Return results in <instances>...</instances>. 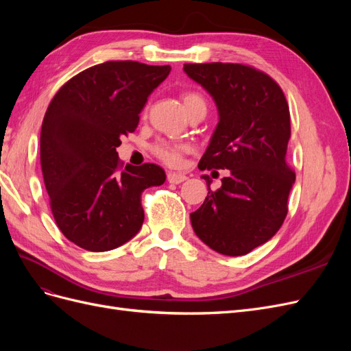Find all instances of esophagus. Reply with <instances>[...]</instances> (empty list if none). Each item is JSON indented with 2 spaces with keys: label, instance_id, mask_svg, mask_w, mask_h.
Listing matches in <instances>:
<instances>
[{
  "label": "esophagus",
  "instance_id": "1",
  "mask_svg": "<svg viewBox=\"0 0 351 351\" xmlns=\"http://www.w3.org/2000/svg\"><path fill=\"white\" fill-rule=\"evenodd\" d=\"M167 180H168V183H171V184H180V183L186 182L187 177L184 174H180V173H168Z\"/></svg>",
  "mask_w": 351,
  "mask_h": 351
}]
</instances>
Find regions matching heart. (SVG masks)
I'll list each match as a JSON object with an SVG mask.
<instances>
[{
	"mask_svg": "<svg viewBox=\"0 0 351 351\" xmlns=\"http://www.w3.org/2000/svg\"><path fill=\"white\" fill-rule=\"evenodd\" d=\"M199 102H204V98H202L200 95L196 92H187L183 95V104H184L186 110L189 107H192L193 104H199ZM186 149H187L186 145L169 143V142H158L152 147L154 154L169 165H178L180 161H182V154Z\"/></svg>",
	"mask_w": 351,
	"mask_h": 351,
	"instance_id": "b5f03b06",
	"label": "heart"
}]
</instances>
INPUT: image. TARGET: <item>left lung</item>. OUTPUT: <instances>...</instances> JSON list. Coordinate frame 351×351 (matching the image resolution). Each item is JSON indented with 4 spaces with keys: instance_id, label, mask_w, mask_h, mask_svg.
Masks as SVG:
<instances>
[{
    "instance_id": "8db88e82",
    "label": "left lung",
    "mask_w": 351,
    "mask_h": 351,
    "mask_svg": "<svg viewBox=\"0 0 351 351\" xmlns=\"http://www.w3.org/2000/svg\"><path fill=\"white\" fill-rule=\"evenodd\" d=\"M187 76L214 99L218 124L200 169H230L190 214L196 236L227 256H241L271 240L287 215L295 174L287 165L290 110L281 88L256 69L208 62L184 64Z\"/></svg>"
}]
</instances>
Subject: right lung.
<instances>
[{
    "label": "right lung",
    "mask_w": 351,
    "mask_h": 351,
    "mask_svg": "<svg viewBox=\"0 0 351 351\" xmlns=\"http://www.w3.org/2000/svg\"><path fill=\"white\" fill-rule=\"evenodd\" d=\"M169 66L107 61L79 73L52 98L42 121L40 167L58 228L89 252H107L142 228L141 195L161 186L155 164L121 168L120 137L133 133Z\"/></svg>",
    "instance_id": "obj_1"
}]
</instances>
